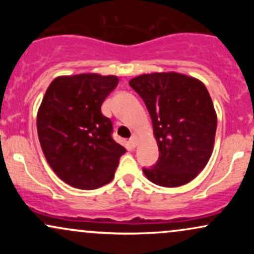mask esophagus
Masks as SVG:
<instances>
[{
    "mask_svg": "<svg viewBox=\"0 0 254 254\" xmlns=\"http://www.w3.org/2000/svg\"><path fill=\"white\" fill-rule=\"evenodd\" d=\"M129 142H130L131 147L135 148L136 145H137V137H136V136H132V137H131V138L129 139Z\"/></svg>",
    "mask_w": 254,
    "mask_h": 254,
    "instance_id": "obj_1",
    "label": "esophagus"
}]
</instances>
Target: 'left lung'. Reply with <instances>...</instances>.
<instances>
[{
    "instance_id": "8db88e82",
    "label": "left lung",
    "mask_w": 254,
    "mask_h": 254,
    "mask_svg": "<svg viewBox=\"0 0 254 254\" xmlns=\"http://www.w3.org/2000/svg\"><path fill=\"white\" fill-rule=\"evenodd\" d=\"M130 87L143 99L159 145V159L143 167L145 177L164 188L185 185L210 159L217 117L208 89L178 72L137 76Z\"/></svg>"
}]
</instances>
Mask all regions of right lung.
<instances>
[{
	"mask_svg": "<svg viewBox=\"0 0 254 254\" xmlns=\"http://www.w3.org/2000/svg\"><path fill=\"white\" fill-rule=\"evenodd\" d=\"M117 84V76L80 74L55 78L46 89L37 116L38 137L46 161L70 186L94 190L109 184L127 151L101 113Z\"/></svg>",
	"mask_w": 254,
	"mask_h": 254,
	"instance_id": "right-lung-1",
	"label": "right lung"
}]
</instances>
